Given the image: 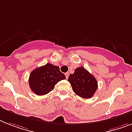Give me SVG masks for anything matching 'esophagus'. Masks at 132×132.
<instances>
[{
    "label": "esophagus",
    "instance_id": "obj_1",
    "mask_svg": "<svg viewBox=\"0 0 132 132\" xmlns=\"http://www.w3.org/2000/svg\"><path fill=\"white\" fill-rule=\"evenodd\" d=\"M65 77H66V78H67H67H69V73H65Z\"/></svg>",
    "mask_w": 132,
    "mask_h": 132
}]
</instances>
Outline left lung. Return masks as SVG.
<instances>
[{"label":"left lung","mask_w":132,"mask_h":132,"mask_svg":"<svg viewBox=\"0 0 132 132\" xmlns=\"http://www.w3.org/2000/svg\"><path fill=\"white\" fill-rule=\"evenodd\" d=\"M68 81L76 94L84 98H92L98 88L95 78L82 67L76 68L74 73L69 75Z\"/></svg>","instance_id":"8db88e82"}]
</instances>
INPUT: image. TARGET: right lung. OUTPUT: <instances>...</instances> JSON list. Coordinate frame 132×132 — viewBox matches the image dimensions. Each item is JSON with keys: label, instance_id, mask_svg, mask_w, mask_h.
Wrapping results in <instances>:
<instances>
[{"label": "right lung", "instance_id": "1", "mask_svg": "<svg viewBox=\"0 0 132 132\" xmlns=\"http://www.w3.org/2000/svg\"><path fill=\"white\" fill-rule=\"evenodd\" d=\"M65 78L58 66L47 63L31 71L29 75V85L34 93L42 96L52 91L59 81Z\"/></svg>", "mask_w": 132, "mask_h": 132}]
</instances>
